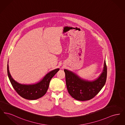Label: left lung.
<instances>
[{"label":"left lung","instance_id":"1","mask_svg":"<svg viewBox=\"0 0 125 125\" xmlns=\"http://www.w3.org/2000/svg\"><path fill=\"white\" fill-rule=\"evenodd\" d=\"M104 67L100 76L93 81L83 80L72 72L64 70L67 89L69 94L79 101L89 100L94 97L106 83L107 66L104 61Z\"/></svg>","mask_w":125,"mask_h":125}]
</instances>
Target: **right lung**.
<instances>
[{"label":"right lung","mask_w":125,"mask_h":125,"mask_svg":"<svg viewBox=\"0 0 125 125\" xmlns=\"http://www.w3.org/2000/svg\"><path fill=\"white\" fill-rule=\"evenodd\" d=\"M56 69L49 72L41 81L34 84H21L16 82L12 77L7 64V74L12 86L19 95L28 100H36L44 95L47 91L52 78L59 71Z\"/></svg>","instance_id":"1"}]
</instances>
